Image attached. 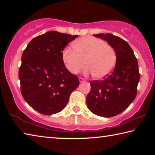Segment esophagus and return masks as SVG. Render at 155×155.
<instances>
[{
  "mask_svg": "<svg viewBox=\"0 0 155 155\" xmlns=\"http://www.w3.org/2000/svg\"><path fill=\"white\" fill-rule=\"evenodd\" d=\"M78 81H79V82H80V83L85 82V79H84V78H81V77H79V78H78Z\"/></svg>",
  "mask_w": 155,
  "mask_h": 155,
  "instance_id": "1",
  "label": "esophagus"
}]
</instances>
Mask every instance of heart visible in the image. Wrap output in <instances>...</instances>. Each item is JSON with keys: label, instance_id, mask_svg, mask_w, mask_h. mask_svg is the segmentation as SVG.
<instances>
[{"label": "heart", "instance_id": "obj_1", "mask_svg": "<svg viewBox=\"0 0 155 155\" xmlns=\"http://www.w3.org/2000/svg\"><path fill=\"white\" fill-rule=\"evenodd\" d=\"M72 47L74 51L65 48L61 54L63 63L72 74L80 72L85 64L87 65L85 74H94L98 79L107 77L114 70L116 62L115 52L101 39L84 37L74 41Z\"/></svg>", "mask_w": 155, "mask_h": 155}]
</instances>
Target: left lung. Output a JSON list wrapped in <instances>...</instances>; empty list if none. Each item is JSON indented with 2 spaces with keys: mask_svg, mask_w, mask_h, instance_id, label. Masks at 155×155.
<instances>
[{
  "mask_svg": "<svg viewBox=\"0 0 155 155\" xmlns=\"http://www.w3.org/2000/svg\"><path fill=\"white\" fill-rule=\"evenodd\" d=\"M106 41L116 54L113 72L101 81H90L86 103L99 116L110 117L124 111L134 101L140 81L137 60L127 41L111 33L93 35Z\"/></svg>",
  "mask_w": 155,
  "mask_h": 155,
  "instance_id": "1",
  "label": "left lung"
}]
</instances>
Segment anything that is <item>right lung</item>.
<instances>
[{"label": "right lung", "mask_w": 155, "mask_h": 155, "mask_svg": "<svg viewBox=\"0 0 155 155\" xmlns=\"http://www.w3.org/2000/svg\"><path fill=\"white\" fill-rule=\"evenodd\" d=\"M77 36L51 31L34 38L23 51L19 70L21 93L41 114L62 111L79 85L78 77L68 71L61 58L65 46Z\"/></svg>", "instance_id": "obj_1"}]
</instances>
